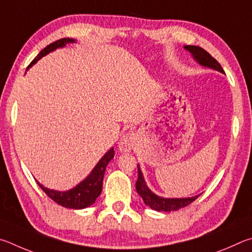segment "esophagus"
<instances>
[{"label": "esophagus", "mask_w": 252, "mask_h": 252, "mask_svg": "<svg viewBox=\"0 0 252 252\" xmlns=\"http://www.w3.org/2000/svg\"><path fill=\"white\" fill-rule=\"evenodd\" d=\"M137 136L134 131H127L124 134L118 142V148L121 152H130L135 146Z\"/></svg>", "instance_id": "obj_1"}]
</instances>
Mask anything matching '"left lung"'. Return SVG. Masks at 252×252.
Masks as SVG:
<instances>
[{"mask_svg":"<svg viewBox=\"0 0 252 252\" xmlns=\"http://www.w3.org/2000/svg\"><path fill=\"white\" fill-rule=\"evenodd\" d=\"M185 50H187L190 53L198 64L205 67H209L211 69L218 70L220 73H223V69L217 61H216L213 56H211L208 52L205 51L204 48L195 45H185ZM138 167V179L136 182V190H137L138 195L143 198L145 205L151 207L152 209L157 211H165V213H169V211H175L184 207L191 204L195 201L199 195L193 197H187V198H164L154 193L151 189L147 187L146 183H145L144 176L142 170H140L139 165Z\"/></svg>","mask_w":252,"mask_h":252,"instance_id":"left-lung-1","label":"left lung"}]
</instances>
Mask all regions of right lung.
I'll use <instances>...</instances> for the list:
<instances>
[{"mask_svg": "<svg viewBox=\"0 0 252 252\" xmlns=\"http://www.w3.org/2000/svg\"><path fill=\"white\" fill-rule=\"evenodd\" d=\"M75 42L76 41H75L74 38L67 37L61 38L59 41H55L54 43L50 44V45H47L44 50L39 52V54L31 62V64L28 66V69L30 67H32V66L36 63L38 60H41L43 56L47 55L48 53L55 51L56 48L64 47L66 44ZM114 155V148H110L109 151L100 158V160L97 162V165L94 167V169L92 170V173L88 175L83 182L76 185L74 188L69 189V190H54V189L44 187L43 185L39 184L38 182L37 185L52 200H54L56 202V204L69 209H84L86 208V207H90L94 204L96 198L100 195L101 188H103V179L106 166H107L108 162L113 159Z\"/></svg>", "mask_w": 252, "mask_h": 252, "instance_id": "right-lung-1", "label": "right lung"}]
</instances>
